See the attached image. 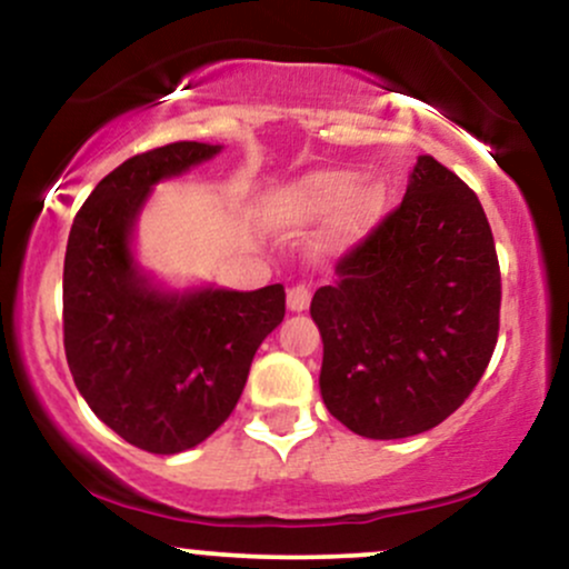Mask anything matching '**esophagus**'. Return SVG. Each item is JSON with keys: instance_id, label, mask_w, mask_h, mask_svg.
Wrapping results in <instances>:
<instances>
[{"instance_id": "1", "label": "esophagus", "mask_w": 569, "mask_h": 569, "mask_svg": "<svg viewBox=\"0 0 569 569\" xmlns=\"http://www.w3.org/2000/svg\"><path fill=\"white\" fill-rule=\"evenodd\" d=\"M286 302H289V310L291 312L307 310V305H310V289H307L305 283L291 286L289 293H286Z\"/></svg>"}]
</instances>
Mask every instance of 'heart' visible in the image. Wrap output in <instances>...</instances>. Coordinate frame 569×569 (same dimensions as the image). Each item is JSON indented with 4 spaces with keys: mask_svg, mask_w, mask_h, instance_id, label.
Masks as SVG:
<instances>
[{
    "mask_svg": "<svg viewBox=\"0 0 569 569\" xmlns=\"http://www.w3.org/2000/svg\"><path fill=\"white\" fill-rule=\"evenodd\" d=\"M382 189L361 187L350 171H316L291 181L270 200V217L278 227H310L329 219L331 243H350L380 217Z\"/></svg>",
    "mask_w": 569,
    "mask_h": 569,
    "instance_id": "1",
    "label": "heart"
}]
</instances>
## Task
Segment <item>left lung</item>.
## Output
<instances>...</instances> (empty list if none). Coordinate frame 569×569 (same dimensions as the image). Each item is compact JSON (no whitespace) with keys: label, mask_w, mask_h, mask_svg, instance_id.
Instances as JSON below:
<instances>
[{"label":"left lung","mask_w":569,"mask_h":569,"mask_svg":"<svg viewBox=\"0 0 569 569\" xmlns=\"http://www.w3.org/2000/svg\"><path fill=\"white\" fill-rule=\"evenodd\" d=\"M312 297L326 409L367 439H407L462 407L500 329V264L479 198L422 154L401 206Z\"/></svg>","instance_id":"left-lung-1"}]
</instances>
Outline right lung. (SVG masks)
<instances>
[{
	"instance_id": "obj_1",
	"label": "right lung",
	"mask_w": 569,
	"mask_h": 569,
	"mask_svg": "<svg viewBox=\"0 0 569 569\" xmlns=\"http://www.w3.org/2000/svg\"><path fill=\"white\" fill-rule=\"evenodd\" d=\"M221 147L176 141L98 181L63 259V348L88 407L133 447L176 455L232 415L257 348L286 316L280 283L166 293L136 267L130 232L149 189Z\"/></svg>"
}]
</instances>
